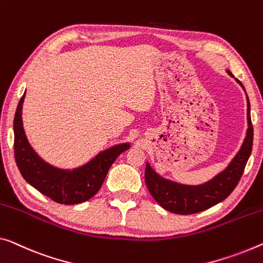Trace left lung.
Masks as SVG:
<instances>
[{"label": "left lung", "instance_id": "1", "mask_svg": "<svg viewBox=\"0 0 263 263\" xmlns=\"http://www.w3.org/2000/svg\"><path fill=\"white\" fill-rule=\"evenodd\" d=\"M226 71L228 72L229 76L234 78V75L228 69ZM235 81L246 92L243 84L237 79H235ZM246 98H247L248 128L243 142H242L239 152L227 164V167L222 172L217 173L211 180L200 184L176 182V181L169 180L167 177L160 175L152 168L149 162L145 164L144 180L148 191L151 192L152 196L154 197L157 203L165 211L180 214V215H188V214L205 211L228 197L234 188L236 187V184L239 183L253 148V126L247 92H246Z\"/></svg>", "mask_w": 263, "mask_h": 263}]
</instances>
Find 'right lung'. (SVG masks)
Returning a JSON list of instances; mask_svg holds the SVG:
<instances>
[{"mask_svg": "<svg viewBox=\"0 0 263 263\" xmlns=\"http://www.w3.org/2000/svg\"><path fill=\"white\" fill-rule=\"evenodd\" d=\"M24 98L26 91L17 104L14 119L15 160L23 179L58 203L78 204L91 199L100 191L109 168L121 153L130 148V143L111 145L79 167H55L44 161L27 139L22 121Z\"/></svg>", "mask_w": 263, "mask_h": 263, "instance_id": "obj_1", "label": "right lung"}]
</instances>
